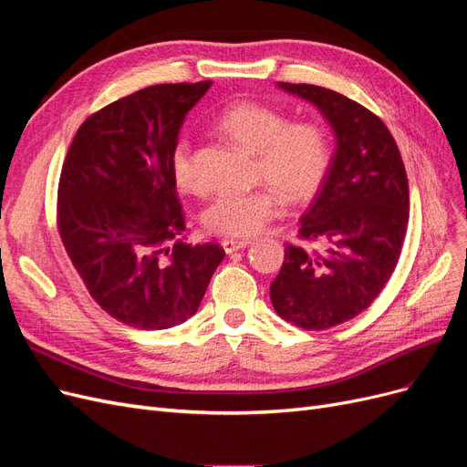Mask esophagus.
Instances as JSON below:
<instances>
[{
	"instance_id": "1",
	"label": "esophagus",
	"mask_w": 467,
	"mask_h": 467,
	"mask_svg": "<svg viewBox=\"0 0 467 467\" xmlns=\"http://www.w3.org/2000/svg\"><path fill=\"white\" fill-rule=\"evenodd\" d=\"M249 244H251L249 239H223L222 247H223L225 253H234V251H239V249L247 247Z\"/></svg>"
}]
</instances>
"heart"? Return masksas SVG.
<instances>
[{
    "instance_id": "obj_1",
    "label": "heart",
    "mask_w": 467,
    "mask_h": 467,
    "mask_svg": "<svg viewBox=\"0 0 467 467\" xmlns=\"http://www.w3.org/2000/svg\"><path fill=\"white\" fill-rule=\"evenodd\" d=\"M232 142L255 153V173L271 185L249 192H222L206 206L202 223L210 234L251 237L280 216L286 196L306 202L319 192L331 169V142L319 124H290L285 112L257 101L225 107L216 120ZM169 167L182 191L199 189L194 151L187 136L177 138L169 151Z\"/></svg>"
}]
</instances>
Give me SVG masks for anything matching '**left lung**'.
Masks as SVG:
<instances>
[{"label":"left lung","mask_w":467,"mask_h":467,"mask_svg":"<svg viewBox=\"0 0 467 467\" xmlns=\"http://www.w3.org/2000/svg\"><path fill=\"white\" fill-rule=\"evenodd\" d=\"M331 124L329 175L300 218V237L321 253L286 245L271 285L276 314L302 329H329L364 312L400 261L409 222V185L388 126L352 99L307 83H278Z\"/></svg>","instance_id":"left-lung-1"}]
</instances>
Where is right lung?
Masks as SVG:
<instances>
[{"label": "right lung", "mask_w": 467, "mask_h": 467, "mask_svg": "<svg viewBox=\"0 0 467 467\" xmlns=\"http://www.w3.org/2000/svg\"><path fill=\"white\" fill-rule=\"evenodd\" d=\"M212 81L163 83L97 110L62 165L58 232L91 298L136 329L187 321L225 257L177 239L185 216L169 151Z\"/></svg>", "instance_id": "add662e5"}]
</instances>
